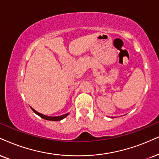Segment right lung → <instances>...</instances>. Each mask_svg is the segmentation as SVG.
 <instances>
[{
    "label": "right lung",
    "mask_w": 159,
    "mask_h": 159,
    "mask_svg": "<svg viewBox=\"0 0 159 159\" xmlns=\"http://www.w3.org/2000/svg\"><path fill=\"white\" fill-rule=\"evenodd\" d=\"M31 108H32V110L33 111V112L36 113L37 115H38L39 116H40L41 118L46 119V120H49V121H60V120H62V119H63L64 118H66V117L68 115V113H66V114L62 115V116H48L43 115V114H42V113H38V111H36L34 109H33L32 107H31Z\"/></svg>",
    "instance_id": "1"
}]
</instances>
